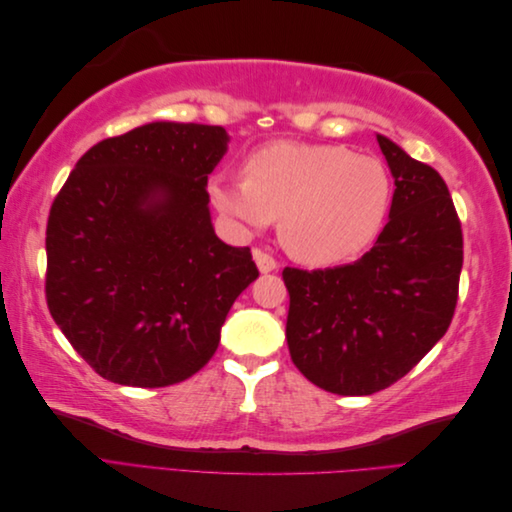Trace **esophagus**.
Returning a JSON list of instances; mask_svg holds the SVG:
<instances>
[{
  "label": "esophagus",
  "mask_w": 512,
  "mask_h": 512,
  "mask_svg": "<svg viewBox=\"0 0 512 512\" xmlns=\"http://www.w3.org/2000/svg\"><path fill=\"white\" fill-rule=\"evenodd\" d=\"M252 254H254V260H256V265H258L260 273H271V271L277 269V260H275L271 254L258 250V247H256V250H254Z\"/></svg>",
  "instance_id": "34e87169"
}]
</instances>
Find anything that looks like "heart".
Instances as JSON below:
<instances>
[{
  "label": "heart",
  "mask_w": 512,
  "mask_h": 512,
  "mask_svg": "<svg viewBox=\"0 0 512 512\" xmlns=\"http://www.w3.org/2000/svg\"><path fill=\"white\" fill-rule=\"evenodd\" d=\"M245 177L209 179V200L241 232L280 218V239L305 265H335L378 237L393 203L386 166L344 145L275 141L243 162Z\"/></svg>",
  "instance_id": "1"
}]
</instances>
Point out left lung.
I'll use <instances>...</instances> for the list:
<instances>
[{
  "label": "left lung",
  "instance_id": "1",
  "mask_svg": "<svg viewBox=\"0 0 512 512\" xmlns=\"http://www.w3.org/2000/svg\"><path fill=\"white\" fill-rule=\"evenodd\" d=\"M378 145L395 194L376 245L352 265L282 273L290 359L335 395L404 378L451 327L459 297L463 235L444 179L386 136Z\"/></svg>",
  "mask_w": 512,
  "mask_h": 512
}]
</instances>
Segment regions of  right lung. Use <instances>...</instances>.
Wrapping results in <instances>:
<instances>
[{
  "mask_svg": "<svg viewBox=\"0 0 512 512\" xmlns=\"http://www.w3.org/2000/svg\"><path fill=\"white\" fill-rule=\"evenodd\" d=\"M222 126L153 121L76 162L46 224V305L104 380L158 389L188 380L220 344L258 269L215 237L207 177Z\"/></svg>",
  "mask_w": 512,
  "mask_h": 512,
  "instance_id": "right-lung-1",
  "label": "right lung"
}]
</instances>
